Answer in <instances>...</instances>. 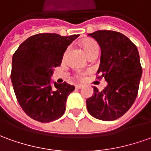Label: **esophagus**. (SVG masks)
Here are the masks:
<instances>
[{
    "label": "esophagus",
    "instance_id": "obj_1",
    "mask_svg": "<svg viewBox=\"0 0 151 151\" xmlns=\"http://www.w3.org/2000/svg\"><path fill=\"white\" fill-rule=\"evenodd\" d=\"M83 88V85H81V84H79V85H76V88L77 89H81Z\"/></svg>",
    "mask_w": 151,
    "mask_h": 151
}]
</instances>
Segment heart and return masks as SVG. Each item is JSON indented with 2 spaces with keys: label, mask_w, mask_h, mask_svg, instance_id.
<instances>
[{
  "label": "heart",
  "mask_w": 151,
  "mask_h": 151,
  "mask_svg": "<svg viewBox=\"0 0 151 151\" xmlns=\"http://www.w3.org/2000/svg\"><path fill=\"white\" fill-rule=\"evenodd\" d=\"M82 45H83V49L85 54H87L88 57L92 54H98L99 53V45L96 41L93 40H88L84 41ZM83 76L84 73L83 72H78L76 74V77L79 79H82L83 78Z\"/></svg>",
  "instance_id": "heart-1"
}]
</instances>
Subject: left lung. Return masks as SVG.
Instances as JSON below:
<instances>
[{
  "label": "left lung",
  "mask_w": 151,
  "mask_h": 151,
  "mask_svg": "<svg viewBox=\"0 0 151 151\" xmlns=\"http://www.w3.org/2000/svg\"><path fill=\"white\" fill-rule=\"evenodd\" d=\"M89 36L101 48L97 79L105 78L107 86L99 92L93 87V97L88 98L87 109L95 118L114 121L131 108L136 100L142 74L136 46L123 34L97 30Z\"/></svg>",
  "instance_id": "8db88e82"
}]
</instances>
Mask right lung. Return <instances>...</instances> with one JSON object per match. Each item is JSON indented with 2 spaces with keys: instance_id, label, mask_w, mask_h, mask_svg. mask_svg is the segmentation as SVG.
<instances>
[{
  "instance_id": "add662e5",
  "label": "right lung",
  "mask_w": 151,
  "mask_h": 151,
  "mask_svg": "<svg viewBox=\"0 0 151 151\" xmlns=\"http://www.w3.org/2000/svg\"><path fill=\"white\" fill-rule=\"evenodd\" d=\"M78 36L35 35L13 54L11 78L15 97L24 112L37 122H53L65 111L68 96L75 87L66 82H54L52 86L51 76L54 68L61 64L68 46Z\"/></svg>"
}]
</instances>
